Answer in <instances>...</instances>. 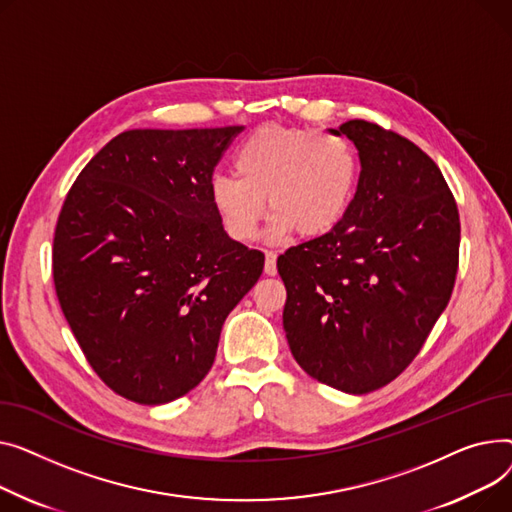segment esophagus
I'll use <instances>...</instances> for the list:
<instances>
[{"label": "esophagus", "mask_w": 512, "mask_h": 512, "mask_svg": "<svg viewBox=\"0 0 512 512\" xmlns=\"http://www.w3.org/2000/svg\"><path fill=\"white\" fill-rule=\"evenodd\" d=\"M264 273L266 275H277V254L275 252H264Z\"/></svg>", "instance_id": "esophagus-1"}]
</instances>
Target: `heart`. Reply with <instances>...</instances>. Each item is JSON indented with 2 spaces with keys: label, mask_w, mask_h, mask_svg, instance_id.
<instances>
[{
  "label": "heart",
  "mask_w": 512,
  "mask_h": 512,
  "mask_svg": "<svg viewBox=\"0 0 512 512\" xmlns=\"http://www.w3.org/2000/svg\"><path fill=\"white\" fill-rule=\"evenodd\" d=\"M235 173L210 179V202L225 231L248 242L268 206V235L283 239L295 229L322 235L335 229L355 196L357 155L347 138L285 126H260L235 150Z\"/></svg>",
  "instance_id": "heart-1"
}]
</instances>
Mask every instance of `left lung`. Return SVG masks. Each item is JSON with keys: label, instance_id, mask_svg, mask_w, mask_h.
<instances>
[{"label": "left lung", "instance_id": "8db88e82", "mask_svg": "<svg viewBox=\"0 0 512 512\" xmlns=\"http://www.w3.org/2000/svg\"><path fill=\"white\" fill-rule=\"evenodd\" d=\"M330 134L357 148V192L335 229L279 256L283 328L304 372L366 395L413 362L444 312L461 223L438 165L411 140L364 119Z\"/></svg>", "mask_w": 512, "mask_h": 512}]
</instances>
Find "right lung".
Segmentation results:
<instances>
[{"label":"right lung","mask_w":512,"mask_h":512,"mask_svg":"<svg viewBox=\"0 0 512 512\" xmlns=\"http://www.w3.org/2000/svg\"><path fill=\"white\" fill-rule=\"evenodd\" d=\"M242 126L128 130L76 177L53 237V283L99 378L140 405L184 397L213 368L264 254L231 239L210 179Z\"/></svg>","instance_id":"add662e5"}]
</instances>
